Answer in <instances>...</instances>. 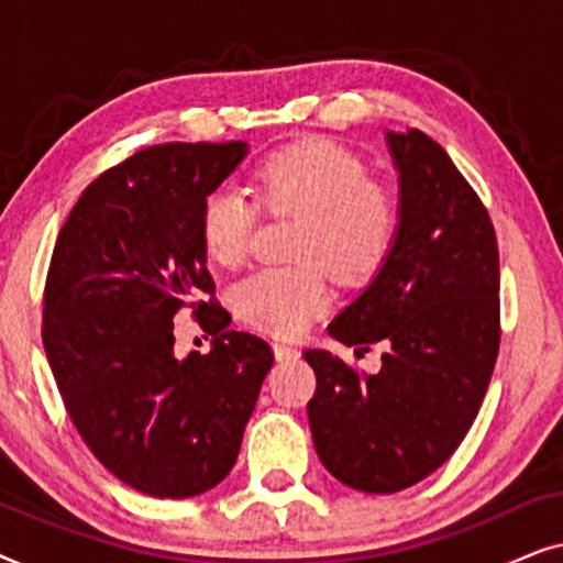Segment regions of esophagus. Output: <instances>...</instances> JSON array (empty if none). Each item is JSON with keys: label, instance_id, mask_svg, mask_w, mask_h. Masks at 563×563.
I'll return each instance as SVG.
<instances>
[{"label": "esophagus", "instance_id": "34e87169", "mask_svg": "<svg viewBox=\"0 0 563 563\" xmlns=\"http://www.w3.org/2000/svg\"><path fill=\"white\" fill-rule=\"evenodd\" d=\"M274 356H276V361H295L299 356V351L295 349V345L274 343Z\"/></svg>", "mask_w": 563, "mask_h": 563}]
</instances>
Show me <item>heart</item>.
Listing matches in <instances>:
<instances>
[{
	"label": "heart",
	"instance_id": "heart-1",
	"mask_svg": "<svg viewBox=\"0 0 563 563\" xmlns=\"http://www.w3.org/2000/svg\"><path fill=\"white\" fill-rule=\"evenodd\" d=\"M256 191L272 212L302 214L295 266H264L235 284L233 307L264 333L295 338L330 307L328 272L358 282L387 261L397 235V205L366 166L333 141H305L274 153L256 172ZM256 207L238 184H220L202 202L199 238L214 264L249 256Z\"/></svg>",
	"mask_w": 563,
	"mask_h": 563
}]
</instances>
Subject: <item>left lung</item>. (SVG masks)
I'll return each mask as SVG.
<instances>
[{
	"label": "left lung",
	"mask_w": 563,
	"mask_h": 563,
	"mask_svg": "<svg viewBox=\"0 0 563 563\" xmlns=\"http://www.w3.org/2000/svg\"><path fill=\"white\" fill-rule=\"evenodd\" d=\"M399 174L397 235L366 289L328 333L382 345L376 374L305 351L314 451L353 489L391 495L451 459L479 412L499 351V253L482 199L420 130H387Z\"/></svg>",
	"instance_id": "1"
}]
</instances>
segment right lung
I'll return each mask as SVG.
<instances>
[{
    "instance_id": "add662e5",
    "label": "right lung",
    "mask_w": 563,
    "mask_h": 563,
    "mask_svg": "<svg viewBox=\"0 0 563 563\" xmlns=\"http://www.w3.org/2000/svg\"><path fill=\"white\" fill-rule=\"evenodd\" d=\"M249 153L243 141L166 143L81 191L53 249L43 345L76 430L104 468L143 495L184 499L220 484L274 364L264 338L228 330L199 212ZM191 306L213 349L173 353Z\"/></svg>"
}]
</instances>
